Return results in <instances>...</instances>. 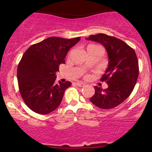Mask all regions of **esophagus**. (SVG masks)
Wrapping results in <instances>:
<instances>
[{
	"label": "esophagus",
	"mask_w": 152,
	"mask_h": 152,
	"mask_svg": "<svg viewBox=\"0 0 152 152\" xmlns=\"http://www.w3.org/2000/svg\"><path fill=\"white\" fill-rule=\"evenodd\" d=\"M75 84H76L77 86H80V87H82V86H85V84H84V83H83V82H77V83H75Z\"/></svg>",
	"instance_id": "esophagus-1"
}]
</instances>
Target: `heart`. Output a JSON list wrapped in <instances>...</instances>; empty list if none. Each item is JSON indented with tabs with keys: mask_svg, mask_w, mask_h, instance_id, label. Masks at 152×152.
I'll use <instances>...</instances> for the list:
<instances>
[{
	"mask_svg": "<svg viewBox=\"0 0 152 152\" xmlns=\"http://www.w3.org/2000/svg\"><path fill=\"white\" fill-rule=\"evenodd\" d=\"M95 49H102V48L99 46V45H97L96 44H89L86 48V52L93 50H95Z\"/></svg>",
	"mask_w": 152,
	"mask_h": 152,
	"instance_id": "b5f03b06",
	"label": "heart"
}]
</instances>
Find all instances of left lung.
<instances>
[{"instance_id": "obj_1", "label": "left lung", "mask_w": 152, "mask_h": 152, "mask_svg": "<svg viewBox=\"0 0 152 152\" xmlns=\"http://www.w3.org/2000/svg\"><path fill=\"white\" fill-rule=\"evenodd\" d=\"M86 39L103 45L109 57L108 68L100 79L107 82L108 88L103 90L95 86L90 101L100 109H113L123 102L134 90L139 74L138 58L132 48L116 37L99 33Z\"/></svg>"}]
</instances>
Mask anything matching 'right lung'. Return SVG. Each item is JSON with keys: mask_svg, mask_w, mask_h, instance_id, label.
<instances>
[{"mask_svg": "<svg viewBox=\"0 0 152 152\" xmlns=\"http://www.w3.org/2000/svg\"><path fill=\"white\" fill-rule=\"evenodd\" d=\"M80 37L64 39L51 37L32 45L18 64V88L26 104L35 113L48 114L61 102L64 92L71 82L56 83V72L65 64L68 51Z\"/></svg>", "mask_w": 152, "mask_h": 152, "instance_id": "right-lung-1", "label": "right lung"}]
</instances>
